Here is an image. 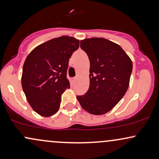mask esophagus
I'll list each match as a JSON object with an SVG mask.
<instances>
[{"instance_id":"obj_1","label":"esophagus","mask_w":159,"mask_h":159,"mask_svg":"<svg viewBox=\"0 0 159 159\" xmlns=\"http://www.w3.org/2000/svg\"><path fill=\"white\" fill-rule=\"evenodd\" d=\"M76 80H77V77H74V78H71V81H72V83H75Z\"/></svg>"}]
</instances>
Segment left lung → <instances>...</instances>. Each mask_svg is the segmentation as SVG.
<instances>
[{"instance_id": "1", "label": "left lung", "mask_w": 159, "mask_h": 159, "mask_svg": "<svg viewBox=\"0 0 159 159\" xmlns=\"http://www.w3.org/2000/svg\"><path fill=\"white\" fill-rule=\"evenodd\" d=\"M90 60V87L77 96L82 108L94 115L106 114L115 107L129 88L132 62L123 49L105 38L81 41Z\"/></svg>"}]
</instances>
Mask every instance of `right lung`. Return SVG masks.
I'll return each mask as SVG.
<instances>
[{
  "label": "right lung",
  "instance_id": "add662e5",
  "mask_svg": "<svg viewBox=\"0 0 159 159\" xmlns=\"http://www.w3.org/2000/svg\"><path fill=\"white\" fill-rule=\"evenodd\" d=\"M79 47L72 36L54 38L36 46L23 66L21 86L35 112L48 117L59 110L61 94L70 87L66 78L69 58Z\"/></svg>",
  "mask_w": 159,
  "mask_h": 159
}]
</instances>
